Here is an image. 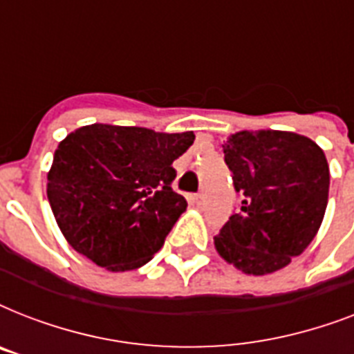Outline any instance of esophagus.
Here are the masks:
<instances>
[{
  "mask_svg": "<svg viewBox=\"0 0 354 354\" xmlns=\"http://www.w3.org/2000/svg\"><path fill=\"white\" fill-rule=\"evenodd\" d=\"M193 202L196 205H198V207H202V205H204V194H194L193 196Z\"/></svg>",
  "mask_w": 354,
  "mask_h": 354,
  "instance_id": "1",
  "label": "esophagus"
}]
</instances>
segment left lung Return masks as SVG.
Segmentation results:
<instances>
[{
  "instance_id": "obj_1",
  "label": "left lung",
  "mask_w": 354,
  "mask_h": 354,
  "mask_svg": "<svg viewBox=\"0 0 354 354\" xmlns=\"http://www.w3.org/2000/svg\"><path fill=\"white\" fill-rule=\"evenodd\" d=\"M222 149L242 205L215 236L216 252L250 275L285 268L324 221L330 182L324 150L283 130H242Z\"/></svg>"
}]
</instances>
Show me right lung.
<instances>
[{
  "label": "right lung",
  "instance_id": "1",
  "mask_svg": "<svg viewBox=\"0 0 354 354\" xmlns=\"http://www.w3.org/2000/svg\"><path fill=\"white\" fill-rule=\"evenodd\" d=\"M194 133L88 124L58 143L47 198L75 252L110 270L143 266L163 246L187 202L172 191V161Z\"/></svg>",
  "mask_w": 354,
  "mask_h": 354
}]
</instances>
